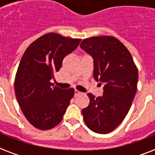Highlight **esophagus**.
<instances>
[{"instance_id": "esophagus-1", "label": "esophagus", "mask_w": 155, "mask_h": 155, "mask_svg": "<svg viewBox=\"0 0 155 155\" xmlns=\"http://www.w3.org/2000/svg\"><path fill=\"white\" fill-rule=\"evenodd\" d=\"M80 91H78V90H74V96H77V95H78L80 94Z\"/></svg>"}]
</instances>
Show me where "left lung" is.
<instances>
[{
    "label": "left lung",
    "instance_id": "obj_1",
    "mask_svg": "<svg viewBox=\"0 0 155 155\" xmlns=\"http://www.w3.org/2000/svg\"><path fill=\"white\" fill-rule=\"evenodd\" d=\"M80 47L94 60V78L105 84L102 97L87 94L89 105L81 111L84 121L93 132L108 134L130 109L137 88V68L127 48L113 36L90 37Z\"/></svg>",
    "mask_w": 155,
    "mask_h": 155
}]
</instances>
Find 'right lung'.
Wrapping results in <instances>:
<instances>
[{"label": "right lung", "mask_w": 155, "mask_h": 155, "mask_svg": "<svg viewBox=\"0 0 155 155\" xmlns=\"http://www.w3.org/2000/svg\"><path fill=\"white\" fill-rule=\"evenodd\" d=\"M80 42L51 32L38 38L25 51L15 75V91L23 114L35 128L46 130L62 121L74 90L53 87L50 80Z\"/></svg>", "instance_id": "right-lung-1"}]
</instances>
